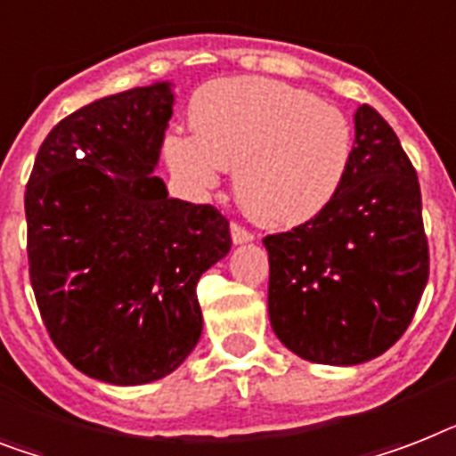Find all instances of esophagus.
<instances>
[{"label": "esophagus", "instance_id": "1", "mask_svg": "<svg viewBox=\"0 0 456 456\" xmlns=\"http://www.w3.org/2000/svg\"><path fill=\"white\" fill-rule=\"evenodd\" d=\"M232 239H234V243H248V240L255 239V234L243 227L240 222H232Z\"/></svg>", "mask_w": 456, "mask_h": 456}]
</instances>
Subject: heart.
Instances as JSON below:
<instances>
[{
    "label": "heart",
    "mask_w": 456,
    "mask_h": 456,
    "mask_svg": "<svg viewBox=\"0 0 456 456\" xmlns=\"http://www.w3.org/2000/svg\"><path fill=\"white\" fill-rule=\"evenodd\" d=\"M191 135H170L173 173L199 190L236 168L234 190L248 216L290 229L314 220L339 194L354 128L346 114L314 94L265 77L210 81L190 105Z\"/></svg>",
    "instance_id": "b5f03b06"
}]
</instances>
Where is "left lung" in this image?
Wrapping results in <instances>:
<instances>
[{
  "label": "left lung",
  "instance_id": "1",
  "mask_svg": "<svg viewBox=\"0 0 456 456\" xmlns=\"http://www.w3.org/2000/svg\"><path fill=\"white\" fill-rule=\"evenodd\" d=\"M269 321L292 354L358 365L394 346L428 281L417 170L375 107L356 112L342 190L314 220L265 236Z\"/></svg>",
  "mask_w": 456,
  "mask_h": 456
}]
</instances>
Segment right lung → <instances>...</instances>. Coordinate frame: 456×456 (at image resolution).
Segmentation results:
<instances>
[{
	"label": "right lung",
	"instance_id": "1",
	"mask_svg": "<svg viewBox=\"0 0 456 456\" xmlns=\"http://www.w3.org/2000/svg\"><path fill=\"white\" fill-rule=\"evenodd\" d=\"M168 84L81 107L51 128L25 187L29 283L55 349L84 375L135 387L201 337L196 283L232 248L210 203L170 199L157 166Z\"/></svg>",
	"mask_w": 456,
	"mask_h": 456
}]
</instances>
